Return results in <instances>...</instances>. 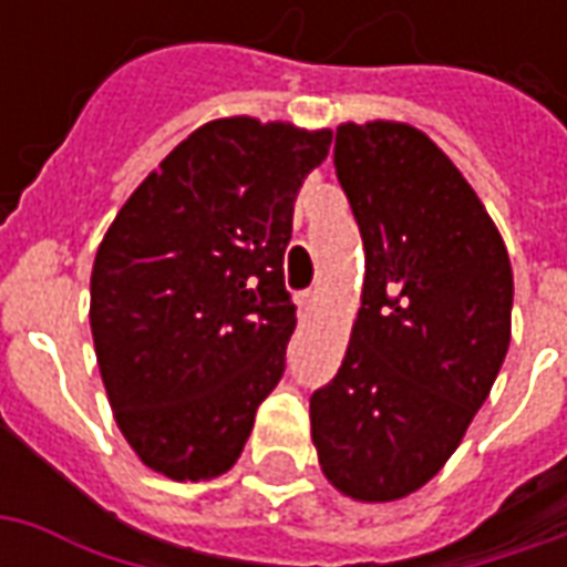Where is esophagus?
I'll use <instances>...</instances> for the list:
<instances>
[{
  "mask_svg": "<svg viewBox=\"0 0 567 567\" xmlns=\"http://www.w3.org/2000/svg\"><path fill=\"white\" fill-rule=\"evenodd\" d=\"M297 307H300V316L307 319L309 312L316 309V291H300V295H297Z\"/></svg>",
  "mask_w": 567,
  "mask_h": 567,
  "instance_id": "1",
  "label": "esophagus"
}]
</instances>
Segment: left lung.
Listing matches in <instances>:
<instances>
[{
  "label": "left lung",
  "instance_id": "8db88e82",
  "mask_svg": "<svg viewBox=\"0 0 567 567\" xmlns=\"http://www.w3.org/2000/svg\"><path fill=\"white\" fill-rule=\"evenodd\" d=\"M333 166L368 272L343 364L309 398L312 443L343 495L394 501L437 474L492 392L511 346V258L416 127L343 124Z\"/></svg>",
  "mask_w": 567,
  "mask_h": 567
}]
</instances>
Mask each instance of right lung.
I'll return each instance as SVG.
<instances>
[{"label": "right lung", "instance_id": "right-lung-1", "mask_svg": "<svg viewBox=\"0 0 567 567\" xmlns=\"http://www.w3.org/2000/svg\"><path fill=\"white\" fill-rule=\"evenodd\" d=\"M331 130L221 117L142 182L100 243L91 331L115 422L151 471L212 480L285 373V248Z\"/></svg>", "mask_w": 567, "mask_h": 567}]
</instances>
